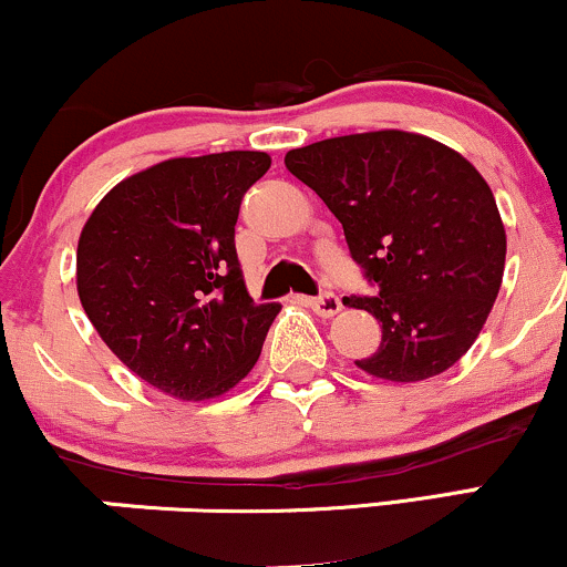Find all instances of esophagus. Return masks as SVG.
Here are the masks:
<instances>
[{
    "mask_svg": "<svg viewBox=\"0 0 567 567\" xmlns=\"http://www.w3.org/2000/svg\"><path fill=\"white\" fill-rule=\"evenodd\" d=\"M309 306L317 311L320 317H333L341 311V298L336 292H320L317 298H309Z\"/></svg>",
    "mask_w": 567,
    "mask_h": 567,
    "instance_id": "esophagus-1",
    "label": "esophagus"
}]
</instances>
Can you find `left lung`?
Returning <instances> with one entry per match:
<instances>
[{
  "instance_id": "left-lung-1",
  "label": "left lung",
  "mask_w": 567,
  "mask_h": 567,
  "mask_svg": "<svg viewBox=\"0 0 567 567\" xmlns=\"http://www.w3.org/2000/svg\"><path fill=\"white\" fill-rule=\"evenodd\" d=\"M285 167L341 220L373 296L347 298L381 322L354 365L383 381L440 375L470 351L496 301L506 231L491 186L453 148L402 130L292 148Z\"/></svg>"
}]
</instances>
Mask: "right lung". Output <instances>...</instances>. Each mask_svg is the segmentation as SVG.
<instances>
[{
	"label": "right lung",
	"instance_id": "obj_1",
	"mask_svg": "<svg viewBox=\"0 0 567 567\" xmlns=\"http://www.w3.org/2000/svg\"><path fill=\"white\" fill-rule=\"evenodd\" d=\"M264 152L165 159L116 184L76 245L84 315L138 379L178 400L229 392L261 357L279 303H256L234 247Z\"/></svg>",
	"mask_w": 567,
	"mask_h": 567
}]
</instances>
